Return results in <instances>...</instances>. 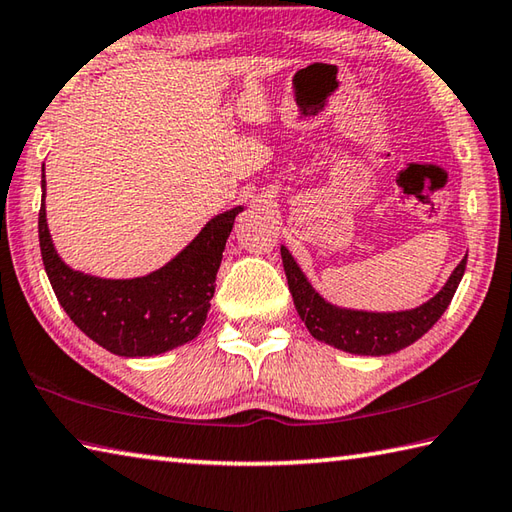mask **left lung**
Returning a JSON list of instances; mask_svg holds the SVG:
<instances>
[{
	"label": "left lung",
	"instance_id": "left-lung-1",
	"mask_svg": "<svg viewBox=\"0 0 512 512\" xmlns=\"http://www.w3.org/2000/svg\"><path fill=\"white\" fill-rule=\"evenodd\" d=\"M468 257H463L454 268L450 280L436 293L432 300L416 306L410 311L374 313L342 309L324 300L306 280L302 268L297 266L288 248L282 246V264L288 280V291L293 295V304L300 313L311 336L320 342L336 347L340 351L356 353V356H387L405 347H410L421 336L430 331L436 320L452 302L457 286L466 273Z\"/></svg>",
	"mask_w": 512,
	"mask_h": 512
}]
</instances>
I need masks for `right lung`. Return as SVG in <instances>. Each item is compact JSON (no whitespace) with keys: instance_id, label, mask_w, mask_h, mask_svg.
Here are the masks:
<instances>
[{"instance_id":"obj_1","label":"right lung","mask_w":512,"mask_h":512,"mask_svg":"<svg viewBox=\"0 0 512 512\" xmlns=\"http://www.w3.org/2000/svg\"><path fill=\"white\" fill-rule=\"evenodd\" d=\"M46 190L42 165V194ZM237 206L210 219L159 271L132 280L73 271L60 259L46 224L44 197L37 219L44 271L73 324L102 349L125 358L159 356L199 336L215 295L217 271Z\"/></svg>"}]
</instances>
